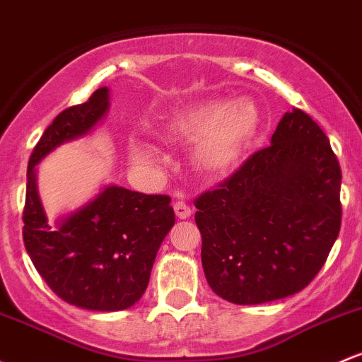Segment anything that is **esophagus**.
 Instances as JSON below:
<instances>
[{
  "instance_id": "34e87169",
  "label": "esophagus",
  "mask_w": 362,
  "mask_h": 362,
  "mask_svg": "<svg viewBox=\"0 0 362 362\" xmlns=\"http://www.w3.org/2000/svg\"><path fill=\"white\" fill-rule=\"evenodd\" d=\"M173 209H175V214H177L180 220H185V218L190 216V213H192V209H190V206L187 204L185 201H175L173 204Z\"/></svg>"
}]
</instances>
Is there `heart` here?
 I'll use <instances>...</instances> for the list:
<instances>
[{
    "label": "heart",
    "mask_w": 362,
    "mask_h": 362,
    "mask_svg": "<svg viewBox=\"0 0 362 362\" xmlns=\"http://www.w3.org/2000/svg\"><path fill=\"white\" fill-rule=\"evenodd\" d=\"M257 110L251 101L209 99L178 110L161 123V134L175 142H196L194 156L208 173H225L237 165L257 129ZM130 160L139 168L158 170L166 161L154 142L132 137Z\"/></svg>",
    "instance_id": "heart-1"
}]
</instances>
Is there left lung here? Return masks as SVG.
<instances>
[{
  "instance_id": "1",
  "label": "left lung",
  "mask_w": 362,
  "mask_h": 362,
  "mask_svg": "<svg viewBox=\"0 0 362 362\" xmlns=\"http://www.w3.org/2000/svg\"><path fill=\"white\" fill-rule=\"evenodd\" d=\"M340 182L320 125L303 110L285 113L272 146L194 201L213 292L251 305L308 287L339 237Z\"/></svg>"
}]
</instances>
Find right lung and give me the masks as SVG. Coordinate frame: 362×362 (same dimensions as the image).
I'll use <instances>...</instances> for the list:
<instances>
[{
	"mask_svg": "<svg viewBox=\"0 0 362 362\" xmlns=\"http://www.w3.org/2000/svg\"><path fill=\"white\" fill-rule=\"evenodd\" d=\"M110 108L108 87L63 110L35 144L27 166L23 244L59 299L90 311H122L149 284L156 252L175 223L168 196L106 185L77 211L47 223L35 184V165L65 142L89 134Z\"/></svg>",
	"mask_w": 362,
	"mask_h": 362,
	"instance_id": "right-lung-1",
	"label": "right lung"
}]
</instances>
